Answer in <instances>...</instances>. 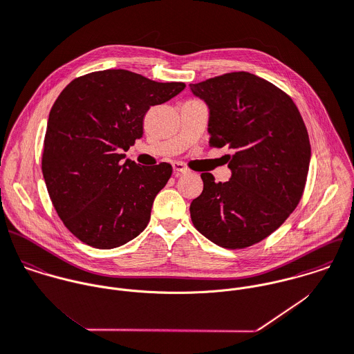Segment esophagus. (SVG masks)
Returning <instances> with one entry per match:
<instances>
[{
  "mask_svg": "<svg viewBox=\"0 0 354 354\" xmlns=\"http://www.w3.org/2000/svg\"><path fill=\"white\" fill-rule=\"evenodd\" d=\"M171 166H173V171H174L176 174H183V173H187V171H188V169L185 167V165L181 163V162H173Z\"/></svg>",
  "mask_w": 354,
  "mask_h": 354,
  "instance_id": "esophagus-1",
  "label": "esophagus"
}]
</instances>
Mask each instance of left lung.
<instances>
[{"instance_id": "obj_1", "label": "left lung", "mask_w": 354, "mask_h": 354, "mask_svg": "<svg viewBox=\"0 0 354 354\" xmlns=\"http://www.w3.org/2000/svg\"><path fill=\"white\" fill-rule=\"evenodd\" d=\"M209 107L210 145H230L231 178L202 173L203 192L189 212L195 228L225 248H243L274 232L304 194L310 142L294 102L244 71L191 84Z\"/></svg>"}]
</instances>
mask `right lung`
I'll list each match as a JSON object with an SVG mask.
<instances>
[{"mask_svg":"<svg viewBox=\"0 0 354 354\" xmlns=\"http://www.w3.org/2000/svg\"><path fill=\"white\" fill-rule=\"evenodd\" d=\"M184 88L104 70L74 80L60 93L49 113L42 174L59 217L81 241L110 250L145 230L171 166L123 161V151L142 136L147 111Z\"/></svg>","mask_w":354,"mask_h":354,"instance_id":"1","label":"right lung"}]
</instances>
